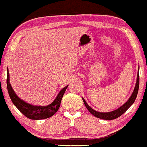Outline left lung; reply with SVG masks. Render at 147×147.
I'll use <instances>...</instances> for the list:
<instances>
[{
  "mask_svg": "<svg viewBox=\"0 0 147 147\" xmlns=\"http://www.w3.org/2000/svg\"><path fill=\"white\" fill-rule=\"evenodd\" d=\"M139 70H138V76H137V81H136V86L135 88H134V90L133 91L132 94L128 101L124 103L123 106H121L120 108H119L118 109H115V110L112 111H109V112H98V111H96L93 109V108H91L90 106H89L88 103L86 102V100H84V98H82V100L84 104H85L86 107L87 109H88L89 112H90L92 115H93L94 117H96L99 118V119H104V120H113V119H115L118 118L119 117H120L121 115H123V114L125 112V111L127 110V109L130 108V107L132 105L133 103L135 101L136 96L138 95V90H139Z\"/></svg>",
  "mask_w": 147,
  "mask_h": 147,
  "instance_id": "obj_1",
  "label": "left lung"
}]
</instances>
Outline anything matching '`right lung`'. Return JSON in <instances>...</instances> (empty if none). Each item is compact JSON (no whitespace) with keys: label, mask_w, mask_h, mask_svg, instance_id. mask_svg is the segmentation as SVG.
I'll return each mask as SVG.
<instances>
[{"label":"right lung","mask_w":147,"mask_h":147,"mask_svg":"<svg viewBox=\"0 0 147 147\" xmlns=\"http://www.w3.org/2000/svg\"><path fill=\"white\" fill-rule=\"evenodd\" d=\"M6 82L9 96L12 102L24 116H26L28 119H33V120H40V119H47L54 115L56 111L58 110L59 106H60L62 97H63L65 92L66 89L68 87L67 85L62 89L59 92L55 100L51 104L45 106H39L31 105V104L26 102L18 97V96L15 93L13 89L11 88L10 83H9L8 69H7Z\"/></svg>","instance_id":"1"}]
</instances>
